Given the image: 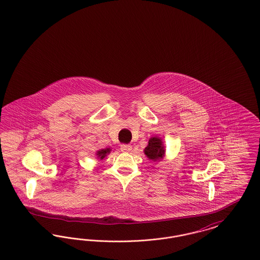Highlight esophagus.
<instances>
[{"label":"esophagus","instance_id":"obj_1","mask_svg":"<svg viewBox=\"0 0 260 260\" xmlns=\"http://www.w3.org/2000/svg\"><path fill=\"white\" fill-rule=\"evenodd\" d=\"M132 149H133V147L129 144H122L121 145V151L122 152H129Z\"/></svg>","mask_w":260,"mask_h":260}]
</instances>
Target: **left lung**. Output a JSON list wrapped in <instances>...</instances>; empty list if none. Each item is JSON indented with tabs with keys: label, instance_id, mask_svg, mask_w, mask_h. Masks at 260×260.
<instances>
[{
	"label": "left lung",
	"instance_id": "1",
	"mask_svg": "<svg viewBox=\"0 0 260 260\" xmlns=\"http://www.w3.org/2000/svg\"><path fill=\"white\" fill-rule=\"evenodd\" d=\"M144 154L151 161H161L166 155V149L160 136H154L150 137L148 144L144 149Z\"/></svg>",
	"mask_w": 260,
	"mask_h": 260
}]
</instances>
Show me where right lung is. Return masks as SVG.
Here are the masks:
<instances>
[{"mask_svg":"<svg viewBox=\"0 0 260 260\" xmlns=\"http://www.w3.org/2000/svg\"><path fill=\"white\" fill-rule=\"evenodd\" d=\"M111 151V148L101 149V150H99V151H96V153H95L96 158H99V160H103L105 157H107V155L110 154Z\"/></svg>","mask_w":260,"mask_h":260,"instance_id":"1","label":"right lung"}]
</instances>
